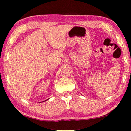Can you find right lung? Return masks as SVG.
Segmentation results:
<instances>
[{"label":"right lung","instance_id":"obj_1","mask_svg":"<svg viewBox=\"0 0 131 131\" xmlns=\"http://www.w3.org/2000/svg\"><path fill=\"white\" fill-rule=\"evenodd\" d=\"M47 100H48V99H47ZM47 100H46V101H47ZM44 102V101H43Z\"/></svg>","mask_w":131,"mask_h":131}]
</instances>
